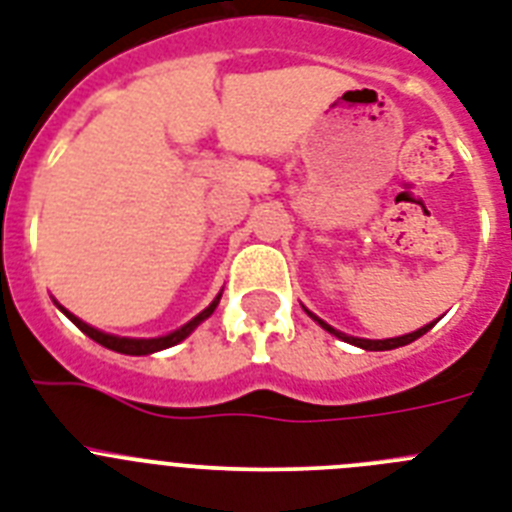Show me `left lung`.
<instances>
[{
  "label": "left lung",
  "mask_w": 512,
  "mask_h": 512,
  "mask_svg": "<svg viewBox=\"0 0 512 512\" xmlns=\"http://www.w3.org/2000/svg\"><path fill=\"white\" fill-rule=\"evenodd\" d=\"M309 315H312V312H309ZM312 317H315V315H312ZM315 320H317V317H315ZM317 322H320L322 328L328 330V333H333V336L341 338V341H349V343H354V346H359V349H367V351H390V349H398V346H406V343L416 341V338H422L424 333H427V330L432 328V325H435V322H429V325H424V328L414 330V333H409V336L388 338V341H367V338H351V336H346V333H338V330L330 328L328 322H322V320H317Z\"/></svg>",
  "instance_id": "left-lung-1"
}]
</instances>
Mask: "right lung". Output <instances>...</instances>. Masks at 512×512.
Here are the masks:
<instances>
[{
  "mask_svg": "<svg viewBox=\"0 0 512 512\" xmlns=\"http://www.w3.org/2000/svg\"><path fill=\"white\" fill-rule=\"evenodd\" d=\"M218 302H221V294L213 299V304H210L208 309H203L200 315L195 317V320H190L184 328L174 330V333H169V336H161V338H119V336H109V333H101V330L90 328V325H85L83 320H77L75 315H70L67 309H64V315L70 317L72 322H75L77 328L83 330L85 336L93 338L96 343H101V346H106V349L111 351H119V354H130V356H143V354H153V351H161V349H169V346H176L179 341H184V338L190 336L192 330L200 325V322L205 320V317L213 315V309L218 307Z\"/></svg>",
  "mask_w": 512,
  "mask_h": 512,
  "instance_id": "obj_1",
  "label": "right lung"
}]
</instances>
